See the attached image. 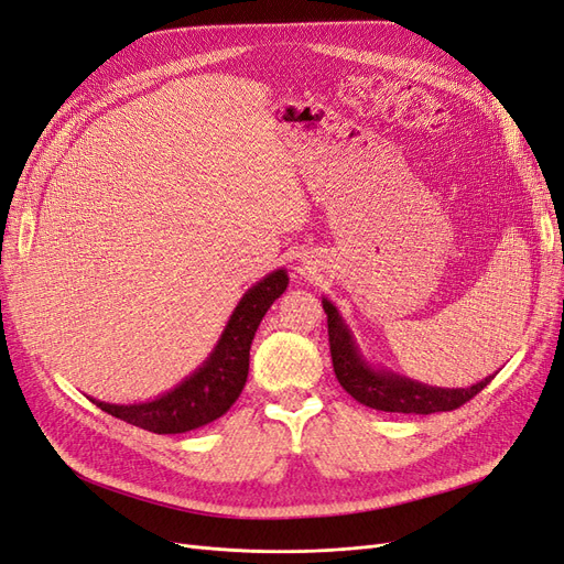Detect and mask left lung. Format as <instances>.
Wrapping results in <instances>:
<instances>
[{
	"label": "left lung",
	"mask_w": 564,
	"mask_h": 564,
	"mask_svg": "<svg viewBox=\"0 0 564 564\" xmlns=\"http://www.w3.org/2000/svg\"><path fill=\"white\" fill-rule=\"evenodd\" d=\"M322 308L327 313L329 350L334 373L346 392L371 409L395 414H435L452 412L460 404L473 400L494 377L475 383L470 388H433L412 379L398 377L386 369H373L357 350L350 329L340 319L336 305L322 299Z\"/></svg>",
	"instance_id": "obj_1"
}]
</instances>
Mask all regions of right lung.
I'll return each instance as SVG.
<instances>
[{"label":"right lung","instance_id":"right-lung-1","mask_svg":"<svg viewBox=\"0 0 564 564\" xmlns=\"http://www.w3.org/2000/svg\"><path fill=\"white\" fill-rule=\"evenodd\" d=\"M289 278L284 270H275L256 282L237 303L214 352L195 373L181 381L162 398L139 404H108L96 402L110 416L158 435H174L195 431L224 416L232 402L240 398L249 373V348L256 329L268 313L272 301L284 294Z\"/></svg>","mask_w":564,"mask_h":564}]
</instances>
